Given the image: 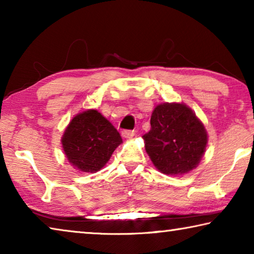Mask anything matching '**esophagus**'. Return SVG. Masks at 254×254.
Returning <instances> with one entry per match:
<instances>
[{
  "mask_svg": "<svg viewBox=\"0 0 254 254\" xmlns=\"http://www.w3.org/2000/svg\"><path fill=\"white\" fill-rule=\"evenodd\" d=\"M134 131H128V130H126L122 132V136L124 137V139H132L133 136H134Z\"/></svg>",
  "mask_w": 254,
  "mask_h": 254,
  "instance_id": "1",
  "label": "esophagus"
}]
</instances>
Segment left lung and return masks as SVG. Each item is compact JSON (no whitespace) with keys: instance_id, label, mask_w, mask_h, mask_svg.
<instances>
[{"instance_id":"1","label":"left lung","mask_w":254,"mask_h":254,"mask_svg":"<svg viewBox=\"0 0 254 254\" xmlns=\"http://www.w3.org/2000/svg\"><path fill=\"white\" fill-rule=\"evenodd\" d=\"M151 128L143 135L144 148L154 167L169 176L196 169L207 145L203 122L184 103H162L151 114Z\"/></svg>"}]
</instances>
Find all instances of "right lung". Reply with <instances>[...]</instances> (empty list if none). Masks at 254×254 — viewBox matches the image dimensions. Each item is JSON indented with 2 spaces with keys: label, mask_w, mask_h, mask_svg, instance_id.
<instances>
[{
  "label": "right lung",
  "mask_w": 254,
  "mask_h": 254,
  "mask_svg": "<svg viewBox=\"0 0 254 254\" xmlns=\"http://www.w3.org/2000/svg\"><path fill=\"white\" fill-rule=\"evenodd\" d=\"M121 143L117 128L96 110L75 115L62 137L68 162L81 173L100 171Z\"/></svg>",
  "instance_id": "obj_1"
}]
</instances>
